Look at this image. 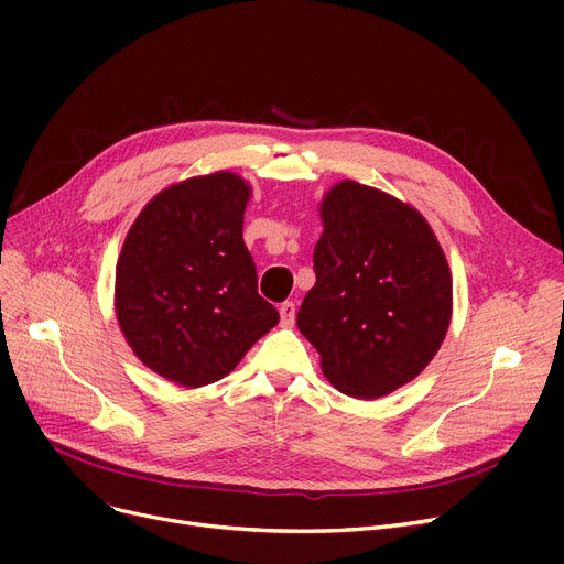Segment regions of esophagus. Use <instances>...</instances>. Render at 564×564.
<instances>
[{
    "label": "esophagus",
    "mask_w": 564,
    "mask_h": 564,
    "mask_svg": "<svg viewBox=\"0 0 564 564\" xmlns=\"http://www.w3.org/2000/svg\"><path fill=\"white\" fill-rule=\"evenodd\" d=\"M279 313H281V324H283V327H292V324H294V313H297L294 304L292 302H283L279 306Z\"/></svg>",
    "instance_id": "esophagus-1"
}]
</instances>
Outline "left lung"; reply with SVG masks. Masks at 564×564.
Listing matches in <instances>:
<instances>
[{
    "label": "left lung",
    "instance_id": "left-lung-1",
    "mask_svg": "<svg viewBox=\"0 0 564 564\" xmlns=\"http://www.w3.org/2000/svg\"><path fill=\"white\" fill-rule=\"evenodd\" d=\"M319 219L297 327L340 393L377 400L416 379L446 338L451 267L416 207L381 189L336 183Z\"/></svg>",
    "mask_w": 564,
    "mask_h": 564
}]
</instances>
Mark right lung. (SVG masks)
<instances>
[{
  "label": "right lung",
  "instance_id": "obj_1",
  "mask_svg": "<svg viewBox=\"0 0 564 564\" xmlns=\"http://www.w3.org/2000/svg\"><path fill=\"white\" fill-rule=\"evenodd\" d=\"M249 198L237 173L187 177L145 203L118 256V327L137 359L177 387L226 377L279 324L242 240Z\"/></svg>",
  "mask_w": 564,
  "mask_h": 564
}]
</instances>
